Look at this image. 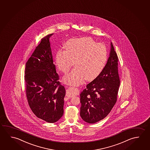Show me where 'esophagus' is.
Wrapping results in <instances>:
<instances>
[{
  "label": "esophagus",
  "mask_w": 150,
  "mask_h": 150,
  "mask_svg": "<svg viewBox=\"0 0 150 150\" xmlns=\"http://www.w3.org/2000/svg\"><path fill=\"white\" fill-rule=\"evenodd\" d=\"M79 93V89L74 87H69L67 89V93L66 96L69 97H71L73 96L78 95Z\"/></svg>",
  "instance_id": "34e87169"
}]
</instances>
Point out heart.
I'll use <instances>...</instances> for the list:
<instances>
[{"mask_svg": "<svg viewBox=\"0 0 150 150\" xmlns=\"http://www.w3.org/2000/svg\"><path fill=\"white\" fill-rule=\"evenodd\" d=\"M65 50H59L55 55V64L61 71L67 73L75 64L76 67L64 77L63 81L71 86H78L87 79L92 81L103 71L108 59L106 45L97 43L89 37L69 40Z\"/></svg>", "mask_w": 150, "mask_h": 150, "instance_id": "1", "label": "heart"}]
</instances>
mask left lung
I'll use <instances>...</instances> for the list:
<instances>
[{
    "label": "left lung",
    "instance_id": "1",
    "mask_svg": "<svg viewBox=\"0 0 150 150\" xmlns=\"http://www.w3.org/2000/svg\"><path fill=\"white\" fill-rule=\"evenodd\" d=\"M118 62V56L111 42L109 57L103 71L80 94V115L86 122L93 124L103 120L116 103L120 83Z\"/></svg>",
    "mask_w": 150,
    "mask_h": 150
}]
</instances>
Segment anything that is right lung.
Listing matches in <instances>:
<instances>
[{"mask_svg": "<svg viewBox=\"0 0 150 150\" xmlns=\"http://www.w3.org/2000/svg\"><path fill=\"white\" fill-rule=\"evenodd\" d=\"M42 38L25 68L26 95L30 107L37 117L56 122L64 113L65 89L60 84L53 64L50 38Z\"/></svg>", "mask_w": 150, "mask_h": 150, "instance_id": "obj_1", "label": "right lung"}]
</instances>
